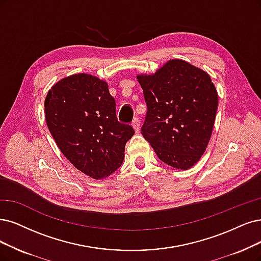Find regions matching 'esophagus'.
<instances>
[{
  "label": "esophagus",
  "mask_w": 261,
  "mask_h": 261,
  "mask_svg": "<svg viewBox=\"0 0 261 261\" xmlns=\"http://www.w3.org/2000/svg\"><path fill=\"white\" fill-rule=\"evenodd\" d=\"M132 127H133L134 131H136V132H139L140 127H141V122H140V120H139L138 118H136V119H134V120L132 121Z\"/></svg>",
  "instance_id": "34e87169"
}]
</instances>
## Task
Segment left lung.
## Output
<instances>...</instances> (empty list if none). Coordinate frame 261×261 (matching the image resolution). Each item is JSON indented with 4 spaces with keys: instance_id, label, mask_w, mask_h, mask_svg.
<instances>
[{
    "instance_id": "1",
    "label": "left lung",
    "mask_w": 261,
    "mask_h": 261,
    "mask_svg": "<svg viewBox=\"0 0 261 261\" xmlns=\"http://www.w3.org/2000/svg\"><path fill=\"white\" fill-rule=\"evenodd\" d=\"M137 79L147 105L141 129L144 139L170 167H194L207 147L218 106L210 75L184 60L172 59L155 74Z\"/></svg>"
}]
</instances>
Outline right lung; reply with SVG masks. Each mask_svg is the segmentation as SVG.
Masks as SVG:
<instances>
[{
    "label": "right lung",
    "mask_w": 261,
    "mask_h": 261,
    "mask_svg": "<svg viewBox=\"0 0 261 261\" xmlns=\"http://www.w3.org/2000/svg\"><path fill=\"white\" fill-rule=\"evenodd\" d=\"M45 119L56 144L72 165L93 179L117 170L134 134L116 117L106 82L74 74L56 83L45 99Z\"/></svg>",
    "instance_id": "1"
}]
</instances>
